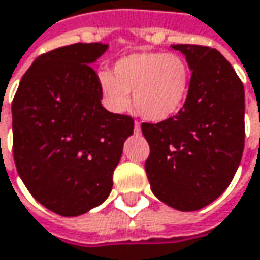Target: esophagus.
I'll return each mask as SVG.
<instances>
[{
    "label": "esophagus",
    "instance_id": "obj_1",
    "mask_svg": "<svg viewBox=\"0 0 260 260\" xmlns=\"http://www.w3.org/2000/svg\"><path fill=\"white\" fill-rule=\"evenodd\" d=\"M134 132H135V134H141V125H140L138 122L134 123Z\"/></svg>",
    "mask_w": 260,
    "mask_h": 260
}]
</instances>
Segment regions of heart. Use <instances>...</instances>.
<instances>
[{
  "instance_id": "heart-1",
  "label": "heart",
  "mask_w": 260,
  "mask_h": 260,
  "mask_svg": "<svg viewBox=\"0 0 260 260\" xmlns=\"http://www.w3.org/2000/svg\"><path fill=\"white\" fill-rule=\"evenodd\" d=\"M192 73L177 53L137 52L123 56L110 71L98 74L104 106L117 114L126 113L131 95L135 110L150 122L176 116L186 104Z\"/></svg>"
}]
</instances>
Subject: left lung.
Segmentation results:
<instances>
[{
	"instance_id": "8db88e82",
	"label": "left lung",
	"mask_w": 260,
	"mask_h": 260,
	"mask_svg": "<svg viewBox=\"0 0 260 260\" xmlns=\"http://www.w3.org/2000/svg\"><path fill=\"white\" fill-rule=\"evenodd\" d=\"M192 71L186 104L168 120L143 123L153 195L180 211L217 200L231 184L244 149V86L216 49L173 44Z\"/></svg>"
}]
</instances>
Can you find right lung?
<instances>
[{
    "label": "right lung",
    "mask_w": 260,
    "mask_h": 260,
    "mask_svg": "<svg viewBox=\"0 0 260 260\" xmlns=\"http://www.w3.org/2000/svg\"><path fill=\"white\" fill-rule=\"evenodd\" d=\"M108 49L77 43L38 56L12 104L13 154L26 189L50 211L74 217L101 205L113 187L134 120L106 110L90 67Z\"/></svg>",
    "instance_id": "1"
}]
</instances>
